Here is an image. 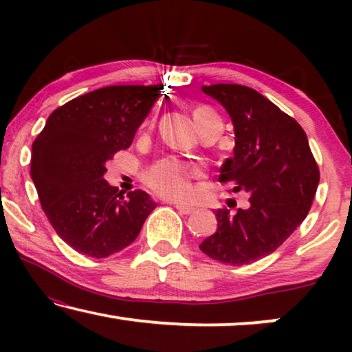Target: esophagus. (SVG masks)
Listing matches in <instances>:
<instances>
[{"mask_svg": "<svg viewBox=\"0 0 352 352\" xmlns=\"http://www.w3.org/2000/svg\"><path fill=\"white\" fill-rule=\"evenodd\" d=\"M176 210L179 211L181 214H190L195 211V208H192V206H186V205H179V204L176 205Z\"/></svg>", "mask_w": 352, "mask_h": 352, "instance_id": "34e87169", "label": "esophagus"}]
</instances>
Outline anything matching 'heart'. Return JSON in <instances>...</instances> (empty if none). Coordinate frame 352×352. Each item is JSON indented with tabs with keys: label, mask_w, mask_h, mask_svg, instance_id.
<instances>
[{
	"label": "heart",
	"mask_w": 352,
	"mask_h": 352,
	"mask_svg": "<svg viewBox=\"0 0 352 352\" xmlns=\"http://www.w3.org/2000/svg\"><path fill=\"white\" fill-rule=\"evenodd\" d=\"M208 118H216L210 110L199 109L195 112V120L199 126H201ZM192 177H194V170L177 158H165V160L153 163L144 173V182L152 190H155L158 195L182 201L192 199V195H194Z\"/></svg>",
	"instance_id": "heart-1"
}]
</instances>
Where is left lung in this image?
Segmentation results:
<instances>
[{
  "mask_svg": "<svg viewBox=\"0 0 352 352\" xmlns=\"http://www.w3.org/2000/svg\"><path fill=\"white\" fill-rule=\"evenodd\" d=\"M201 91L232 120V155L219 181L247 192V208L216 210L218 229L200 243L206 256L242 266L280 247L309 213L320 173L295 118L248 86L211 85Z\"/></svg>",
  "mask_w": 352,
  "mask_h": 352,
  "instance_id": "obj_1",
  "label": "left lung"
}]
</instances>
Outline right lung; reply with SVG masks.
<instances>
[{"label": "right lung", "instance_id": "add662e5", "mask_svg": "<svg viewBox=\"0 0 352 352\" xmlns=\"http://www.w3.org/2000/svg\"><path fill=\"white\" fill-rule=\"evenodd\" d=\"M160 85L105 86L50 115L32 146L30 175L57 235L78 253L107 258L131 245L155 208L148 194L123 195L104 179L105 162L131 146Z\"/></svg>", "mask_w": 352, "mask_h": 352}]
</instances>
